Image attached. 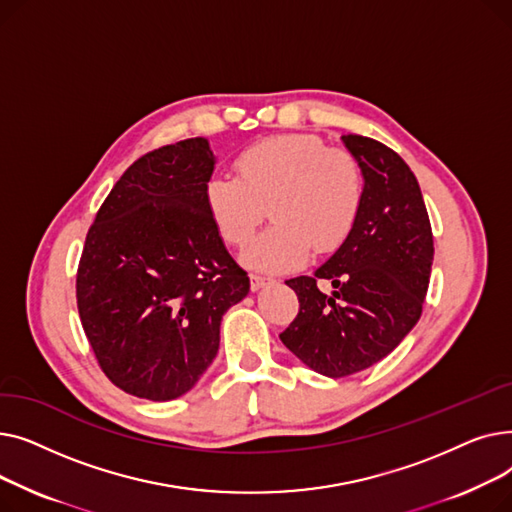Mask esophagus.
Segmentation results:
<instances>
[{"instance_id":"34e87169","label":"esophagus","mask_w":512,"mask_h":512,"mask_svg":"<svg viewBox=\"0 0 512 512\" xmlns=\"http://www.w3.org/2000/svg\"><path fill=\"white\" fill-rule=\"evenodd\" d=\"M267 282H270V278H265V276H257V274H251V290L253 292H257V290H261Z\"/></svg>"}]
</instances>
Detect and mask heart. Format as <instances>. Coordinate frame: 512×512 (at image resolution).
<instances>
[{"instance_id": "obj_1", "label": "heart", "mask_w": 512, "mask_h": 512, "mask_svg": "<svg viewBox=\"0 0 512 512\" xmlns=\"http://www.w3.org/2000/svg\"><path fill=\"white\" fill-rule=\"evenodd\" d=\"M236 174L211 176L205 203L232 247L249 245L267 211L276 220L242 253L249 270L288 272L313 247L330 253L359 220L365 195L359 161L346 149H328L315 134H278L251 145L238 155Z\"/></svg>"}]
</instances>
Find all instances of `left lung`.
<instances>
[{
  "mask_svg": "<svg viewBox=\"0 0 512 512\" xmlns=\"http://www.w3.org/2000/svg\"><path fill=\"white\" fill-rule=\"evenodd\" d=\"M365 195L348 238L313 276L286 280L301 309L280 334L288 351L326 378L363 371L405 340L421 317L434 263V236L419 182L390 147L346 134ZM328 279L335 290L321 293Z\"/></svg>",
  "mask_w": 512,
  "mask_h": 512,
  "instance_id": "left-lung-1",
  "label": "left lung"
}]
</instances>
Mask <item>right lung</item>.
Segmentation results:
<instances>
[{"instance_id":"right-lung-1","label":"right lung","mask_w":512,"mask_h":512,"mask_svg":"<svg viewBox=\"0 0 512 512\" xmlns=\"http://www.w3.org/2000/svg\"><path fill=\"white\" fill-rule=\"evenodd\" d=\"M213 170L203 137L143 155L87 234L80 321L103 373L132 396L161 402L191 390L218 355L224 313L249 294L207 211Z\"/></svg>"}]
</instances>
